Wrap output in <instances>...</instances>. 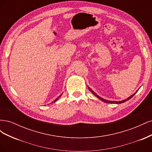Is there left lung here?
I'll use <instances>...</instances> for the list:
<instances>
[{
	"label": "left lung",
	"mask_w": 152,
	"mask_h": 152,
	"mask_svg": "<svg viewBox=\"0 0 152 152\" xmlns=\"http://www.w3.org/2000/svg\"><path fill=\"white\" fill-rule=\"evenodd\" d=\"M88 89H89V91L91 92L92 93H93L96 97H97L98 99H99L100 100H102V101H103V102H105V103H113V104H121V103H124V102H127V101H128V100H129L131 98H132V96H134V94L137 93V91H136L135 93H134V94H132L131 96H130L129 97H128L127 98H126V99H124V100H122V101H118V102H113V101H109V100H107V99H103V98H101L100 96H99L97 94H96L92 90L90 87L88 86Z\"/></svg>",
	"instance_id": "left-lung-1"
}]
</instances>
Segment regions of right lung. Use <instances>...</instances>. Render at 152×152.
Here are the masks:
<instances>
[{
	"instance_id": "obj_1",
	"label": "right lung",
	"mask_w": 152,
	"mask_h": 152,
	"mask_svg": "<svg viewBox=\"0 0 152 152\" xmlns=\"http://www.w3.org/2000/svg\"><path fill=\"white\" fill-rule=\"evenodd\" d=\"M61 95H62V94H61V95H59V96H58V98H56V99H54V102H53L52 103H55V102H57V101H58V99H59V98H60V97H61Z\"/></svg>"
}]
</instances>
